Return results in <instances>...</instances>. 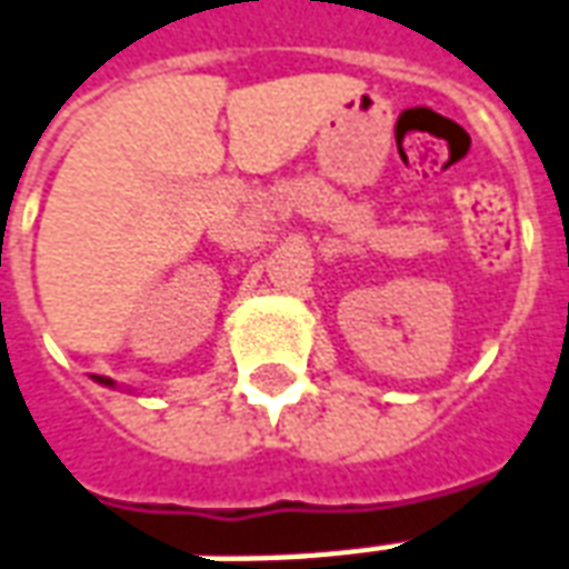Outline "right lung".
I'll list each match as a JSON object with an SVG mask.
<instances>
[{
  "mask_svg": "<svg viewBox=\"0 0 569 569\" xmlns=\"http://www.w3.org/2000/svg\"><path fill=\"white\" fill-rule=\"evenodd\" d=\"M98 381H104V385H113V381H110V379H98Z\"/></svg>",
  "mask_w": 569,
  "mask_h": 569,
  "instance_id": "1",
  "label": "right lung"
}]
</instances>
